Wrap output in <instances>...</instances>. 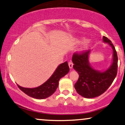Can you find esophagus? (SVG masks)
I'll list each match as a JSON object with an SVG mask.
<instances>
[{"label": "esophagus", "mask_w": 125, "mask_h": 125, "mask_svg": "<svg viewBox=\"0 0 125 125\" xmlns=\"http://www.w3.org/2000/svg\"><path fill=\"white\" fill-rule=\"evenodd\" d=\"M69 67L70 68V69H72V68L73 67V63L72 62V61H70L69 62Z\"/></svg>", "instance_id": "34e87169"}]
</instances>
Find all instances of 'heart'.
<instances>
[{
    "mask_svg": "<svg viewBox=\"0 0 125 125\" xmlns=\"http://www.w3.org/2000/svg\"><path fill=\"white\" fill-rule=\"evenodd\" d=\"M84 41V38L83 37H77V38H75V39H74V43L75 44H80L81 42H83ZM89 40H86L85 41L84 43H83V48H82V50H86V48H88V45H89Z\"/></svg>",
    "mask_w": 125,
    "mask_h": 125,
    "instance_id": "1",
    "label": "heart"
}]
</instances>
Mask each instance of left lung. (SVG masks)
Returning a JSON list of instances; mask_svg holds the SVG:
<instances>
[{
  "label": "left lung",
  "mask_w": 125,
  "mask_h": 125,
  "mask_svg": "<svg viewBox=\"0 0 125 125\" xmlns=\"http://www.w3.org/2000/svg\"><path fill=\"white\" fill-rule=\"evenodd\" d=\"M103 40L108 42L113 49V64L105 72H99L90 66L88 56L91 50L74 52L73 55V68L79 74L74 88L83 97L90 99L101 95L110 87L117 74L118 59L115 47L107 37L103 36Z\"/></svg>",
  "instance_id": "1"
}]
</instances>
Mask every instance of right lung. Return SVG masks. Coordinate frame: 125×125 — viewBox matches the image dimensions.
I'll return each instance as SVG.
<instances>
[{
  "label": "right lung",
  "mask_w": 125,
  "mask_h": 125,
  "mask_svg": "<svg viewBox=\"0 0 125 125\" xmlns=\"http://www.w3.org/2000/svg\"><path fill=\"white\" fill-rule=\"evenodd\" d=\"M69 72V67L67 62L58 66L52 75L43 84L34 88H23L18 85V87L23 92L31 97L37 99H43L51 96L58 86L59 80Z\"/></svg>",
  "instance_id": "right-lung-1"
}]
</instances>
